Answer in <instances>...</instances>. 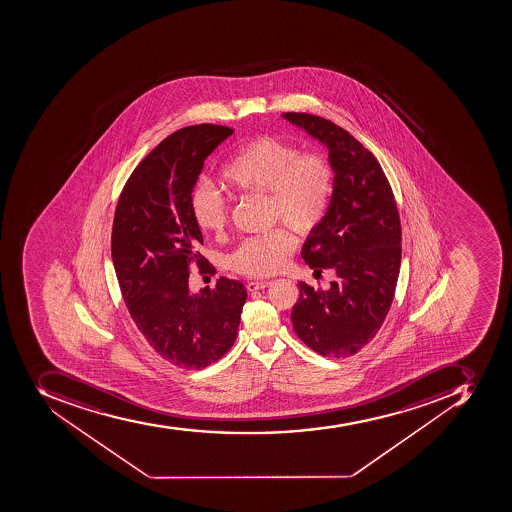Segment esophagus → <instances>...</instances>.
I'll return each instance as SVG.
<instances>
[{
	"mask_svg": "<svg viewBox=\"0 0 512 512\" xmlns=\"http://www.w3.org/2000/svg\"><path fill=\"white\" fill-rule=\"evenodd\" d=\"M271 283V280H253V282H248L246 288H248V291H258L262 290V288L269 287Z\"/></svg>",
	"mask_w": 512,
	"mask_h": 512,
	"instance_id": "34e87169",
	"label": "esophagus"
}]
</instances>
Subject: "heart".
<instances>
[{"instance_id":"b5f03b06","label":"heart","mask_w":512,"mask_h":512,"mask_svg":"<svg viewBox=\"0 0 512 512\" xmlns=\"http://www.w3.org/2000/svg\"><path fill=\"white\" fill-rule=\"evenodd\" d=\"M222 182L232 190L269 195L272 221L309 235L322 224L333 192V169L320 154H301L291 143L261 135L240 146L222 169ZM192 212L204 232L221 233L229 209L212 188L196 187ZM290 230L275 229L246 238L229 256L233 271L250 277L277 274L295 251Z\"/></svg>"}]
</instances>
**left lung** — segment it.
<instances>
[{"instance_id": "8db88e82", "label": "left lung", "mask_w": 512, "mask_h": 512, "mask_svg": "<svg viewBox=\"0 0 512 512\" xmlns=\"http://www.w3.org/2000/svg\"><path fill=\"white\" fill-rule=\"evenodd\" d=\"M282 117L329 150L333 169L329 209L301 256L314 274L332 269L337 279L329 290L300 282L293 329L322 356H353L379 332L395 296L401 266L395 196L374 154L345 129L312 114Z\"/></svg>"}]
</instances>
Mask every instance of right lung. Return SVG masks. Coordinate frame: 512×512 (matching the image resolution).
Returning <instances> with one entry per match:
<instances>
[{"label": "right lung", "mask_w": 512, "mask_h": 512, "mask_svg": "<svg viewBox=\"0 0 512 512\" xmlns=\"http://www.w3.org/2000/svg\"><path fill=\"white\" fill-rule=\"evenodd\" d=\"M233 130L200 124L164 138L125 183L114 216L111 253L127 309L151 348L182 369L219 361L237 338L246 288L221 277L192 293L190 264L203 267V235L192 192L208 158Z\"/></svg>", "instance_id": "right-lung-1"}]
</instances>
